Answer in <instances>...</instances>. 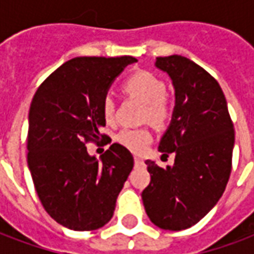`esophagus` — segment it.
<instances>
[{
	"mask_svg": "<svg viewBox=\"0 0 254 254\" xmlns=\"http://www.w3.org/2000/svg\"><path fill=\"white\" fill-rule=\"evenodd\" d=\"M134 166H136V167H143V166H145V163H144L143 159H140V158H134Z\"/></svg>",
	"mask_w": 254,
	"mask_h": 254,
	"instance_id": "34e87169",
	"label": "esophagus"
}]
</instances>
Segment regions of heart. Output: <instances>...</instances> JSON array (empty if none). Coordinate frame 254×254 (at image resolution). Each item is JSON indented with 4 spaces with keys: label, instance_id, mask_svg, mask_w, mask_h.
Returning <instances> with one entry per match:
<instances>
[{
    "label": "heart",
    "instance_id": "1",
    "mask_svg": "<svg viewBox=\"0 0 254 254\" xmlns=\"http://www.w3.org/2000/svg\"><path fill=\"white\" fill-rule=\"evenodd\" d=\"M124 91L145 103L144 118L160 125L170 116V106L166 99V84L148 70H138L124 81ZM102 113L109 124L116 122V103L111 96L102 100ZM118 143L136 154H141L151 143V133L147 129H122L117 136Z\"/></svg>",
    "mask_w": 254,
    "mask_h": 254
}]
</instances>
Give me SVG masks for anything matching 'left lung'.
<instances>
[{
    "instance_id": "1",
    "label": "left lung",
    "mask_w": 254,
    "mask_h": 254,
    "mask_svg": "<svg viewBox=\"0 0 254 254\" xmlns=\"http://www.w3.org/2000/svg\"><path fill=\"white\" fill-rule=\"evenodd\" d=\"M176 89L170 127L159 143L163 155L176 154L173 167L145 165L151 182L143 204L151 222L163 230L191 227L207 215L223 194L231 173L234 125L219 83L182 56L158 57Z\"/></svg>"
}]
</instances>
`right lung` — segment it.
I'll use <instances>...</instances> for the list:
<instances>
[{
    "label": "right lung",
    "instance_id": "1",
    "mask_svg": "<svg viewBox=\"0 0 254 254\" xmlns=\"http://www.w3.org/2000/svg\"><path fill=\"white\" fill-rule=\"evenodd\" d=\"M133 63L137 60L130 56L72 58L32 98L27 162L42 205L64 227L92 231L113 218L134 165L133 155L114 143L96 160L85 145L109 137L99 130L106 125L102 100L114 78Z\"/></svg>",
    "mask_w": 254,
    "mask_h": 254
}]
</instances>
